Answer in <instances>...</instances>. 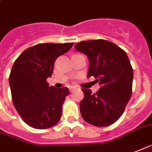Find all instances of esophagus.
I'll use <instances>...</instances> for the list:
<instances>
[{"instance_id": "34e87169", "label": "esophagus", "mask_w": 152, "mask_h": 152, "mask_svg": "<svg viewBox=\"0 0 152 152\" xmlns=\"http://www.w3.org/2000/svg\"><path fill=\"white\" fill-rule=\"evenodd\" d=\"M69 91H72L73 90L75 89V87H69Z\"/></svg>"}]
</instances>
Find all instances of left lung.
Instances as JSON below:
<instances>
[{"label": "left lung", "instance_id": "1", "mask_svg": "<svg viewBox=\"0 0 152 152\" xmlns=\"http://www.w3.org/2000/svg\"><path fill=\"white\" fill-rule=\"evenodd\" d=\"M75 49L89 60L87 77L94 76L101 87L96 93L83 88L80 112L85 121L98 127L108 126L122 115L132 94L133 69L125 51L104 39L82 41Z\"/></svg>", "mask_w": 152, "mask_h": 152}]
</instances>
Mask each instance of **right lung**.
Listing matches in <instances>:
<instances>
[{
  "label": "right lung",
  "instance_id": "right-lung-1",
  "mask_svg": "<svg viewBox=\"0 0 152 152\" xmlns=\"http://www.w3.org/2000/svg\"><path fill=\"white\" fill-rule=\"evenodd\" d=\"M74 43L39 44L27 48L14 61L9 77L12 100L25 123L32 128L48 129L59 122L67 87H49L56 59Z\"/></svg>",
  "mask_w": 152,
  "mask_h": 152
}]
</instances>
